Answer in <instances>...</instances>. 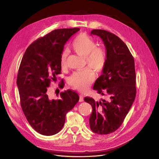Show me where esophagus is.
Returning a JSON list of instances; mask_svg holds the SVG:
<instances>
[{"label":"esophagus","instance_id":"34e87169","mask_svg":"<svg viewBox=\"0 0 159 159\" xmlns=\"http://www.w3.org/2000/svg\"><path fill=\"white\" fill-rule=\"evenodd\" d=\"M84 101V97L82 95H80V98H79V102H83Z\"/></svg>","mask_w":159,"mask_h":159}]
</instances>
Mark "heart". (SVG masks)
I'll return each instance as SVG.
<instances>
[{"label": "heart", "mask_w": 159, "mask_h": 159, "mask_svg": "<svg viewBox=\"0 0 159 159\" xmlns=\"http://www.w3.org/2000/svg\"><path fill=\"white\" fill-rule=\"evenodd\" d=\"M73 51L85 58L87 65L96 71H101L106 61V52L102 48H97L95 40L84 33L77 35L71 44ZM62 69L66 68V54L64 53L61 59ZM95 79V74L89 68L74 73L70 78V84L80 91L88 89Z\"/></svg>", "instance_id": "b5f03b06"}]
</instances>
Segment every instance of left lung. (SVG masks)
Listing matches in <instances>:
<instances>
[{
    "label": "left lung",
    "mask_w": 159,
    "mask_h": 159,
    "mask_svg": "<svg viewBox=\"0 0 159 159\" xmlns=\"http://www.w3.org/2000/svg\"><path fill=\"white\" fill-rule=\"evenodd\" d=\"M91 35L101 37L106 50L102 74L95 81L93 89L110 97L99 102L85 97L93 108L89 126L93 132L107 135L117 129L135 101L136 75L135 61L128 46L116 35L102 30H93Z\"/></svg>",
    "instance_id": "obj_1"
}]
</instances>
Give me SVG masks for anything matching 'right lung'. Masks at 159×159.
I'll return each mask as SVG.
<instances>
[{"mask_svg": "<svg viewBox=\"0 0 159 159\" xmlns=\"http://www.w3.org/2000/svg\"><path fill=\"white\" fill-rule=\"evenodd\" d=\"M79 30H55L33 42L22 58L16 79L20 106L31 126L41 135L51 136L59 132L66 113L79 101V95L71 90L61 92L56 100L47 93L50 82L57 81L61 74L64 44ZM63 86L62 81L59 86Z\"/></svg>", "mask_w": 159, "mask_h": 159, "instance_id": "right-lung-1", "label": "right lung"}]
</instances>
